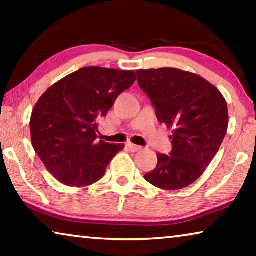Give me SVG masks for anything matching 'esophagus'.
<instances>
[{
	"label": "esophagus",
	"instance_id": "1",
	"mask_svg": "<svg viewBox=\"0 0 256 256\" xmlns=\"http://www.w3.org/2000/svg\"><path fill=\"white\" fill-rule=\"evenodd\" d=\"M128 148L132 150V152H138V150H141L142 148L140 146H136V144H134V143H128Z\"/></svg>",
	"mask_w": 256,
	"mask_h": 256
}]
</instances>
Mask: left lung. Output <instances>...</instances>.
Segmentation results:
<instances>
[{
  "label": "left lung",
  "mask_w": 256,
  "mask_h": 256,
  "mask_svg": "<svg viewBox=\"0 0 256 256\" xmlns=\"http://www.w3.org/2000/svg\"><path fill=\"white\" fill-rule=\"evenodd\" d=\"M136 73L157 120L174 129L172 150L157 154V166L144 178L163 190H180L197 180L218 152L228 127L226 100L194 73L171 68Z\"/></svg>",
  "instance_id": "obj_1"
}]
</instances>
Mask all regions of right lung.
Returning a JSON list of instances; mask_svg holds the SVG:
<instances>
[{"label": "right lung", "mask_w": 256, "mask_h": 256, "mask_svg": "<svg viewBox=\"0 0 256 256\" xmlns=\"http://www.w3.org/2000/svg\"><path fill=\"white\" fill-rule=\"evenodd\" d=\"M136 80L134 71L82 68L51 86L34 106L31 142L46 170L68 186H87L124 144L96 140L99 121Z\"/></svg>", "instance_id": "obj_1"}]
</instances>
